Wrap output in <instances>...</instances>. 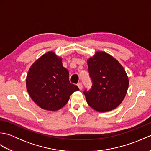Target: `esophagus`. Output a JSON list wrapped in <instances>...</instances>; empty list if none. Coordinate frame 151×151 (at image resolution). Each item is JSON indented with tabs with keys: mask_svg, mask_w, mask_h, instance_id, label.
<instances>
[{
	"mask_svg": "<svg viewBox=\"0 0 151 151\" xmlns=\"http://www.w3.org/2000/svg\"><path fill=\"white\" fill-rule=\"evenodd\" d=\"M77 86H78V88H79L80 90H81V89H82V88H83V86H82V83H79V84H77Z\"/></svg>",
	"mask_w": 151,
	"mask_h": 151,
	"instance_id": "1",
	"label": "esophagus"
}]
</instances>
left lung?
<instances>
[{
	"instance_id": "8db88e82",
	"label": "left lung",
	"mask_w": 151,
	"mask_h": 151,
	"mask_svg": "<svg viewBox=\"0 0 151 151\" xmlns=\"http://www.w3.org/2000/svg\"><path fill=\"white\" fill-rule=\"evenodd\" d=\"M92 88L84 93L89 106L99 112L116 108L127 94L129 81L123 67L110 54L97 51L87 60Z\"/></svg>"
}]
</instances>
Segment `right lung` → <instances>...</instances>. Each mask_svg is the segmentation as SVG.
<instances>
[{
  "mask_svg": "<svg viewBox=\"0 0 151 151\" xmlns=\"http://www.w3.org/2000/svg\"><path fill=\"white\" fill-rule=\"evenodd\" d=\"M26 86L33 101L49 111H57L68 102L70 95L79 90L70 83L69 71L62 65V58L50 51L33 63L28 70Z\"/></svg>",
  "mask_w": 151,
  "mask_h": 151,
  "instance_id": "1",
  "label": "right lung"
}]
</instances>
